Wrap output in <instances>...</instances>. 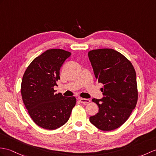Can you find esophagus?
I'll use <instances>...</instances> for the list:
<instances>
[{"label": "esophagus", "instance_id": "1", "mask_svg": "<svg viewBox=\"0 0 156 156\" xmlns=\"http://www.w3.org/2000/svg\"><path fill=\"white\" fill-rule=\"evenodd\" d=\"M80 102L81 103L86 104H88L90 102V100L89 99H85V98H79Z\"/></svg>", "mask_w": 156, "mask_h": 156}]
</instances>
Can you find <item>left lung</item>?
Instances as JSON below:
<instances>
[{"label": "left lung", "instance_id": "left-lung-1", "mask_svg": "<svg viewBox=\"0 0 156 156\" xmlns=\"http://www.w3.org/2000/svg\"><path fill=\"white\" fill-rule=\"evenodd\" d=\"M88 54L96 78L104 85L103 98L92 99L99 111L90 121L102 131H112L124 124L136 108V71L131 62L114 49L92 50Z\"/></svg>", "mask_w": 156, "mask_h": 156}]
</instances>
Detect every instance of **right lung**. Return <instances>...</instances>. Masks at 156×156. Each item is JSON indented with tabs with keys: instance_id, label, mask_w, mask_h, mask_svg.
I'll use <instances>...</instances> for the list:
<instances>
[{
	"instance_id": "obj_1",
	"label": "right lung",
	"mask_w": 156,
	"mask_h": 156,
	"mask_svg": "<svg viewBox=\"0 0 156 156\" xmlns=\"http://www.w3.org/2000/svg\"><path fill=\"white\" fill-rule=\"evenodd\" d=\"M70 56V52L62 49L47 50L24 72L22 98L30 118L41 128L52 130L61 127L69 119L76 103L75 97L65 98L54 89L60 79V68Z\"/></svg>"
}]
</instances>
